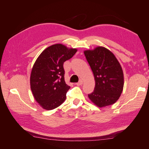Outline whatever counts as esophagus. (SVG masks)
<instances>
[{
  "mask_svg": "<svg viewBox=\"0 0 149 149\" xmlns=\"http://www.w3.org/2000/svg\"><path fill=\"white\" fill-rule=\"evenodd\" d=\"M83 81H82V80H79V82H78V83H76V84L77 85V86H80V85H82V84H83Z\"/></svg>",
  "mask_w": 149,
  "mask_h": 149,
  "instance_id": "34e87169",
  "label": "esophagus"
}]
</instances>
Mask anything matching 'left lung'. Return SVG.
<instances>
[{"label": "left lung", "mask_w": 149, "mask_h": 149, "mask_svg": "<svg viewBox=\"0 0 149 149\" xmlns=\"http://www.w3.org/2000/svg\"><path fill=\"white\" fill-rule=\"evenodd\" d=\"M95 79L94 91L88 97L98 107H105L118 100L124 87V74L114 54L102 47L84 52Z\"/></svg>", "instance_id": "8db88e82"}]
</instances>
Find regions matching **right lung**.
<instances>
[{
    "label": "right lung",
    "mask_w": 149,
    "mask_h": 149,
    "mask_svg": "<svg viewBox=\"0 0 149 149\" xmlns=\"http://www.w3.org/2000/svg\"><path fill=\"white\" fill-rule=\"evenodd\" d=\"M77 52L61 44L48 47L40 54L30 75V87L33 95L43 109L52 110L66 100L70 86L65 81L63 63Z\"/></svg>",
    "instance_id": "add662e5"
}]
</instances>
